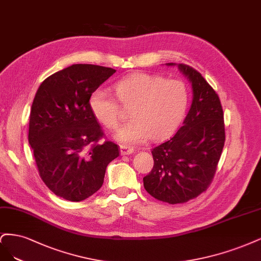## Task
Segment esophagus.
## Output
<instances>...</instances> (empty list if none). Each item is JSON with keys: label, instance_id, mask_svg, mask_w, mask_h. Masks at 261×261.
I'll return each instance as SVG.
<instances>
[{"label": "esophagus", "instance_id": "obj_1", "mask_svg": "<svg viewBox=\"0 0 261 261\" xmlns=\"http://www.w3.org/2000/svg\"><path fill=\"white\" fill-rule=\"evenodd\" d=\"M134 153V148L127 146V145H120V155H130Z\"/></svg>", "mask_w": 261, "mask_h": 261}]
</instances>
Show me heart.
<instances>
[{
    "mask_svg": "<svg viewBox=\"0 0 261 261\" xmlns=\"http://www.w3.org/2000/svg\"><path fill=\"white\" fill-rule=\"evenodd\" d=\"M116 94L130 109L131 121L117 129L113 138L123 144H140L150 137L159 140L170 136L187 113L189 93L179 80L138 72L115 85ZM90 108L95 118L108 129L120 121V107L107 90L97 89L90 96Z\"/></svg>",
    "mask_w": 261,
    "mask_h": 261,
    "instance_id": "1",
    "label": "heart"
}]
</instances>
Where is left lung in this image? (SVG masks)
<instances>
[{
    "label": "left lung",
    "instance_id": "obj_1",
    "mask_svg": "<svg viewBox=\"0 0 261 261\" xmlns=\"http://www.w3.org/2000/svg\"><path fill=\"white\" fill-rule=\"evenodd\" d=\"M178 66L189 79L193 98L182 127L152 149L154 167L143 178L144 188L158 200L180 204L206 191L217 169L225 140L219 96L198 71Z\"/></svg>",
    "mask_w": 261,
    "mask_h": 261
}]
</instances>
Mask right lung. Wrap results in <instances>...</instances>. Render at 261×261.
<instances>
[{
  "label": "right lung",
  "instance_id": "obj_1",
  "mask_svg": "<svg viewBox=\"0 0 261 261\" xmlns=\"http://www.w3.org/2000/svg\"><path fill=\"white\" fill-rule=\"evenodd\" d=\"M115 69L74 64L47 77L31 106L28 141L41 179L55 195L81 201L103 186L108 164L119 156L90 108V96Z\"/></svg>",
  "mask_w": 261,
  "mask_h": 261
}]
</instances>
